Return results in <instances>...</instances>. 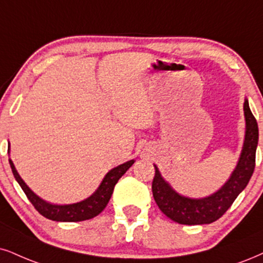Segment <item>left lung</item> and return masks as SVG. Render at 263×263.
<instances>
[{"mask_svg":"<svg viewBox=\"0 0 263 263\" xmlns=\"http://www.w3.org/2000/svg\"><path fill=\"white\" fill-rule=\"evenodd\" d=\"M246 121V134L238 166L231 178L217 193L205 199H189L180 196L161 177L155 166L152 194L157 206L172 221L179 224H209L224 215L239 194L245 189L254 173L256 161V147L258 142V126L252 115L248 100L244 102Z\"/></svg>","mask_w":263,"mask_h":263,"instance_id":"left-lung-1","label":"left lung"}]
</instances>
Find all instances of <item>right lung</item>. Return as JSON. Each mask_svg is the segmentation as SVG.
I'll return each instance as SVG.
<instances>
[{
  "label": "right lung",
  "mask_w": 263,
  "mask_h": 263,
  "mask_svg": "<svg viewBox=\"0 0 263 263\" xmlns=\"http://www.w3.org/2000/svg\"><path fill=\"white\" fill-rule=\"evenodd\" d=\"M133 163H134V160L125 162V163L121 164V166L109 171L108 173L106 174V177L103 178L99 189H97L91 196L87 197L86 200L82 201V202L72 203V205H52V203H48L46 201L40 199V197L35 195V194L29 189V186L23 181L21 176L18 174V172L15 171L13 162L9 160L13 176H14L15 180L19 183V185H21L23 191L25 193V195H27L29 201L32 203V206L35 207V210H36L40 215L46 217V218L57 222L86 221V219H91L97 215H100V213L105 210L109 199H111L113 189H115L117 181H118L119 178L133 166Z\"/></svg>",
  "instance_id": "add662e5"
}]
</instances>
